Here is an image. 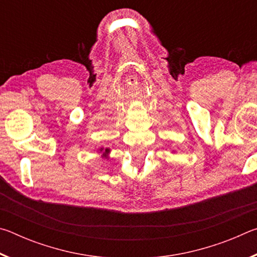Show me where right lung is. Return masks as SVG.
Here are the masks:
<instances>
[{"instance_id":"1","label":"right lung","mask_w":257,"mask_h":257,"mask_svg":"<svg viewBox=\"0 0 257 257\" xmlns=\"http://www.w3.org/2000/svg\"><path fill=\"white\" fill-rule=\"evenodd\" d=\"M107 152H108V150L106 149V150H105V152H104V153H107Z\"/></svg>"}]
</instances>
